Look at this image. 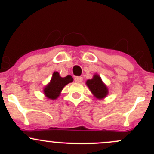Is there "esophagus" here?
Masks as SVG:
<instances>
[{"label":"esophagus","instance_id":"obj_1","mask_svg":"<svg viewBox=\"0 0 154 154\" xmlns=\"http://www.w3.org/2000/svg\"><path fill=\"white\" fill-rule=\"evenodd\" d=\"M74 81L77 82V83H81L83 81V77H76L74 78Z\"/></svg>","mask_w":154,"mask_h":154}]
</instances>
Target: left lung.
<instances>
[{
    "mask_svg": "<svg viewBox=\"0 0 154 154\" xmlns=\"http://www.w3.org/2000/svg\"><path fill=\"white\" fill-rule=\"evenodd\" d=\"M88 87L89 88L92 93L98 98H103L107 95V88L102 83L101 77L98 75H95L93 78L86 81Z\"/></svg>",
    "mask_w": 154,
    "mask_h": 154,
    "instance_id": "1",
    "label": "left lung"
}]
</instances>
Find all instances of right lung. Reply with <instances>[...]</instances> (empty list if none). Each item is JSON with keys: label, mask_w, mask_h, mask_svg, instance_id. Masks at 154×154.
<instances>
[{"label": "right lung", "mask_w": 154, "mask_h": 154, "mask_svg": "<svg viewBox=\"0 0 154 154\" xmlns=\"http://www.w3.org/2000/svg\"><path fill=\"white\" fill-rule=\"evenodd\" d=\"M72 81L73 78L71 75H68L65 77H61L59 73L54 72L50 83L44 89V94L50 99H56L60 95L61 91L64 86Z\"/></svg>", "instance_id": "add662e5"}]
</instances>
